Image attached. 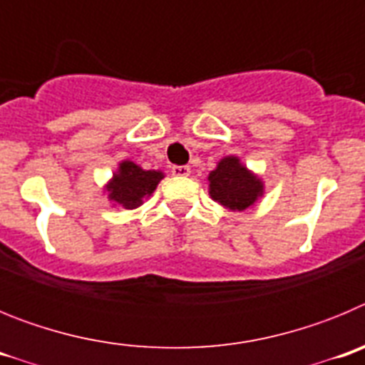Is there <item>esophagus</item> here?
<instances>
[{
  "mask_svg": "<svg viewBox=\"0 0 365 365\" xmlns=\"http://www.w3.org/2000/svg\"><path fill=\"white\" fill-rule=\"evenodd\" d=\"M172 173L177 177H188L190 166H172Z\"/></svg>",
  "mask_w": 365,
  "mask_h": 365,
  "instance_id": "34e87169",
  "label": "esophagus"
}]
</instances>
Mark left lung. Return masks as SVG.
<instances>
[{
    "instance_id": "8db88e82",
    "label": "left lung",
    "mask_w": 365,
    "mask_h": 365,
    "mask_svg": "<svg viewBox=\"0 0 365 365\" xmlns=\"http://www.w3.org/2000/svg\"><path fill=\"white\" fill-rule=\"evenodd\" d=\"M210 195L230 210H247L263 193L261 180L256 179L247 168L241 166L240 159L227 157L217 164L208 177Z\"/></svg>"
}]
</instances>
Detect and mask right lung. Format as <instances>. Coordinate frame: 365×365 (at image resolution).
Instances as JSON below:
<instances>
[{
	"mask_svg": "<svg viewBox=\"0 0 365 365\" xmlns=\"http://www.w3.org/2000/svg\"><path fill=\"white\" fill-rule=\"evenodd\" d=\"M163 177L164 175L160 172H153V170L146 172L137 164L125 160L118 168V173H115L113 177L111 185L108 186V190L111 192L109 197L122 208L133 210L143 202V197L153 193Z\"/></svg>",
	"mask_w": 365,
	"mask_h": 365,
	"instance_id": "obj_1",
	"label": "right lung"
}]
</instances>
